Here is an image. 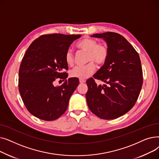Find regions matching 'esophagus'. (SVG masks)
Returning a JSON list of instances; mask_svg holds the SVG:
<instances>
[{"label":"esophagus","instance_id":"1","mask_svg":"<svg viewBox=\"0 0 159 159\" xmlns=\"http://www.w3.org/2000/svg\"><path fill=\"white\" fill-rule=\"evenodd\" d=\"M79 82H80V83H84V82H86V80H84V79H79Z\"/></svg>","mask_w":159,"mask_h":159}]
</instances>
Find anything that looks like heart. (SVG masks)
Listing matches in <instances>:
<instances>
[{
  "instance_id": "heart-1",
  "label": "heart",
  "mask_w": 159,
  "mask_h": 159,
  "mask_svg": "<svg viewBox=\"0 0 159 159\" xmlns=\"http://www.w3.org/2000/svg\"><path fill=\"white\" fill-rule=\"evenodd\" d=\"M76 46L79 49L87 52V62L85 66H76L71 71V76L75 78L84 79L89 77L95 71L96 63L98 65L104 64L109 56V48L107 44L98 43L92 38H84L79 41ZM65 61L70 66L74 63L73 56L70 50L67 51L65 55Z\"/></svg>"
}]
</instances>
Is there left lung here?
Listing matches in <instances>:
<instances>
[{
	"label": "left lung",
	"instance_id": "8db88e82",
	"mask_svg": "<svg viewBox=\"0 0 159 159\" xmlns=\"http://www.w3.org/2000/svg\"><path fill=\"white\" fill-rule=\"evenodd\" d=\"M109 48V56L94 75L106 84L87 80L86 94L89 109L99 118L115 119L128 112L135 104L143 86V77L139 55L123 36L114 32L96 33Z\"/></svg>",
	"mask_w": 159,
	"mask_h": 159
}]
</instances>
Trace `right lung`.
Listing matches in <instances>:
<instances>
[{"mask_svg":"<svg viewBox=\"0 0 159 159\" xmlns=\"http://www.w3.org/2000/svg\"><path fill=\"white\" fill-rule=\"evenodd\" d=\"M81 35L59 33L43 35L28 48L19 68V90L29 112L47 121L54 120L63 115L69 100L79 84L78 78L65 80L55 87L57 79H66L68 70L65 55L73 42Z\"/></svg>","mask_w":159,"mask_h":159,"instance_id":"1","label":"right lung"}]
</instances>
